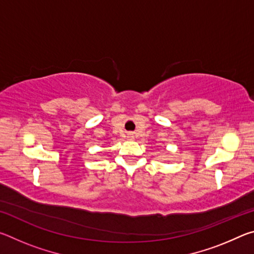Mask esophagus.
Listing matches in <instances>:
<instances>
[{"instance_id": "34e87169", "label": "esophagus", "mask_w": 254, "mask_h": 254, "mask_svg": "<svg viewBox=\"0 0 254 254\" xmlns=\"http://www.w3.org/2000/svg\"><path fill=\"white\" fill-rule=\"evenodd\" d=\"M127 139H128V140H133V139H134V136H133L132 133H128V134H127Z\"/></svg>"}]
</instances>
